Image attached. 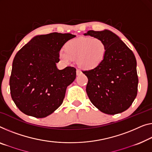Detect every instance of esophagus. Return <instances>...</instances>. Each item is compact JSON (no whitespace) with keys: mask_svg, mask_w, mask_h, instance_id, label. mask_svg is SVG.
<instances>
[{"mask_svg":"<svg viewBox=\"0 0 152 152\" xmlns=\"http://www.w3.org/2000/svg\"><path fill=\"white\" fill-rule=\"evenodd\" d=\"M82 74V72H81L80 70H79V69L76 70V74H77V75H80V74Z\"/></svg>","mask_w":152,"mask_h":152,"instance_id":"obj_1","label":"esophagus"}]
</instances>
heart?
I'll return each instance as SVG.
<instances>
[{
    "label": "heart",
    "mask_w": 152,
    "mask_h": 152,
    "mask_svg": "<svg viewBox=\"0 0 152 152\" xmlns=\"http://www.w3.org/2000/svg\"><path fill=\"white\" fill-rule=\"evenodd\" d=\"M106 51V44L99 38L79 37L68 41L58 56L65 63L76 59L79 66L89 69L95 68L103 61Z\"/></svg>",
    "instance_id": "1"
}]
</instances>
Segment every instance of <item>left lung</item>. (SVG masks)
Returning a JSON list of instances; mask_svg holds the SVG:
<instances>
[{
    "instance_id": "left-lung-1",
    "label": "left lung",
    "mask_w": 152,
    "mask_h": 152,
    "mask_svg": "<svg viewBox=\"0 0 152 152\" xmlns=\"http://www.w3.org/2000/svg\"><path fill=\"white\" fill-rule=\"evenodd\" d=\"M84 35L99 38L107 48L104 59L98 66L82 71L88 78L86 91L90 101L106 114L125 111L137 95L139 79L134 53L108 30L89 31Z\"/></svg>"
}]
</instances>
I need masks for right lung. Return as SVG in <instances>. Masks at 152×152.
Listing matches in <instances>:
<instances>
[{"label":"right lung","instance_id":"add662e5","mask_svg":"<svg viewBox=\"0 0 152 152\" xmlns=\"http://www.w3.org/2000/svg\"><path fill=\"white\" fill-rule=\"evenodd\" d=\"M70 33L37 35L22 48L13 61L10 79L11 98L20 111L36 118L48 116L62 104L67 86L75 80L76 69L59 70L58 53Z\"/></svg>","mask_w":152,"mask_h":152}]
</instances>
